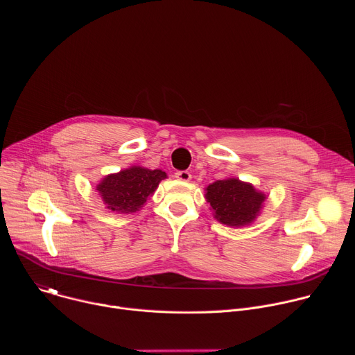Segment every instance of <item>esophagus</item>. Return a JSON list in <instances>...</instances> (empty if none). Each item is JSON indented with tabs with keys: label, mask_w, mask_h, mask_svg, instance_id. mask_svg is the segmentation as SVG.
I'll list each match as a JSON object with an SVG mask.
<instances>
[{
	"label": "esophagus",
	"mask_w": 355,
	"mask_h": 355,
	"mask_svg": "<svg viewBox=\"0 0 355 355\" xmlns=\"http://www.w3.org/2000/svg\"><path fill=\"white\" fill-rule=\"evenodd\" d=\"M191 173L189 171H185V170H182V171H177L175 173V178L177 180H180V181H189L191 180Z\"/></svg>",
	"instance_id": "1"
}]
</instances>
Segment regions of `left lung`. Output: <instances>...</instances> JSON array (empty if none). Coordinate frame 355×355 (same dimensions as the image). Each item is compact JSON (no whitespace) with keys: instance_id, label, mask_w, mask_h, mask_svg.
<instances>
[{"instance_id":"obj_1","label":"left lung","mask_w":355,"mask_h":355,"mask_svg":"<svg viewBox=\"0 0 355 355\" xmlns=\"http://www.w3.org/2000/svg\"><path fill=\"white\" fill-rule=\"evenodd\" d=\"M215 218L229 226H244L256 219L266 195L236 178L220 180L207 188Z\"/></svg>"}]
</instances>
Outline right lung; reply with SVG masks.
I'll return each instance as SVG.
<instances>
[{"instance_id":"right-lung-1","label":"right lung","mask_w":355,"mask_h":355,"mask_svg":"<svg viewBox=\"0 0 355 355\" xmlns=\"http://www.w3.org/2000/svg\"><path fill=\"white\" fill-rule=\"evenodd\" d=\"M167 174L162 170L132 167L105 177L96 191L103 196L107 208L114 212H136L153 193Z\"/></svg>"}]
</instances>
